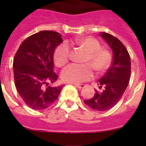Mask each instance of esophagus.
I'll use <instances>...</instances> for the list:
<instances>
[{
	"instance_id": "obj_1",
	"label": "esophagus",
	"mask_w": 146,
	"mask_h": 146,
	"mask_svg": "<svg viewBox=\"0 0 146 146\" xmlns=\"http://www.w3.org/2000/svg\"><path fill=\"white\" fill-rule=\"evenodd\" d=\"M74 86L76 87V88H78L81 89L84 87V84H74Z\"/></svg>"
}]
</instances>
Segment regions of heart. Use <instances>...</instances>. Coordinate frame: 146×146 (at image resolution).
<instances>
[{"mask_svg":"<svg viewBox=\"0 0 146 146\" xmlns=\"http://www.w3.org/2000/svg\"><path fill=\"white\" fill-rule=\"evenodd\" d=\"M76 44L83 47L88 52L85 58L87 64L72 63L64 68L61 74L64 81L80 84L93 77L94 71L92 67L98 72H103L110 67L112 62L111 54L107 50L101 48V44L97 40L86 37L78 40ZM70 58V48L66 42L58 45L54 50V63L58 67L63 66L66 64Z\"/></svg>","mask_w":146,"mask_h":146,"instance_id":"heart-1","label":"heart"}]
</instances>
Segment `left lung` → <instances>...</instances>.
<instances>
[{"label": "left lung", "instance_id": "left-lung-1", "mask_svg": "<svg viewBox=\"0 0 146 146\" xmlns=\"http://www.w3.org/2000/svg\"><path fill=\"white\" fill-rule=\"evenodd\" d=\"M99 36L113 51V63L104 76L97 81L102 90L95 91V95L84 103L92 110L102 112L117 104L127 88L131 77V58L124 45L116 37L104 32Z\"/></svg>", "mask_w": 146, "mask_h": 146}]
</instances>
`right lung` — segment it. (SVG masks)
<instances>
[{
  "instance_id": "1",
  "label": "right lung",
  "mask_w": 146,
  "mask_h": 146,
  "mask_svg": "<svg viewBox=\"0 0 146 146\" xmlns=\"http://www.w3.org/2000/svg\"><path fill=\"white\" fill-rule=\"evenodd\" d=\"M62 35L42 30L24 40L13 61L15 87L25 103L31 109H47L58 99L62 85L48 86L56 81L54 50L62 43Z\"/></svg>"
}]
</instances>
